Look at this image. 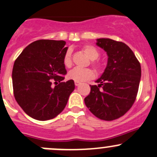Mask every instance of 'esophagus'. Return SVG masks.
<instances>
[{
	"label": "esophagus",
	"mask_w": 157,
	"mask_h": 157,
	"mask_svg": "<svg viewBox=\"0 0 157 157\" xmlns=\"http://www.w3.org/2000/svg\"><path fill=\"white\" fill-rule=\"evenodd\" d=\"M74 83H75V86H79V85L80 84V82H77V81H75V82H74Z\"/></svg>",
	"instance_id": "obj_1"
}]
</instances>
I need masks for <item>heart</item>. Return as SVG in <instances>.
<instances>
[{"instance_id": "obj_1", "label": "heart", "mask_w": 157, "mask_h": 157, "mask_svg": "<svg viewBox=\"0 0 157 157\" xmlns=\"http://www.w3.org/2000/svg\"><path fill=\"white\" fill-rule=\"evenodd\" d=\"M83 51L86 54V57L90 60H93L92 64L95 67L97 71H100L101 69V65L94 60H97L100 56L99 51L91 45H85L83 48ZM63 63L67 67H70L72 65V58H71V50H68L65 54L63 57ZM95 77L94 71L90 68H78L76 67L71 70L68 74V77L71 80H74L77 82H83L86 80H90Z\"/></svg>"}]
</instances>
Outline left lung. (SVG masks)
I'll return each mask as SVG.
<instances>
[{
  "label": "left lung",
  "instance_id": "8db88e82",
  "mask_svg": "<svg viewBox=\"0 0 157 157\" xmlns=\"http://www.w3.org/2000/svg\"><path fill=\"white\" fill-rule=\"evenodd\" d=\"M96 44L107 54L104 72L90 85L84 98L91 113L103 121H113L124 116L136 100L141 77L140 63L132 50L123 42L109 38L97 39Z\"/></svg>",
  "mask_w": 157,
  "mask_h": 157
}]
</instances>
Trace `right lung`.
<instances>
[{"label":"right lung","mask_w":157,"mask_h":157,"mask_svg":"<svg viewBox=\"0 0 157 157\" xmlns=\"http://www.w3.org/2000/svg\"><path fill=\"white\" fill-rule=\"evenodd\" d=\"M65 44L63 40H36L15 60L12 71L15 100L33 119L44 121L57 117L75 88L73 80L62 82L67 74L63 57L68 48Z\"/></svg>","instance_id":"1"}]
</instances>
